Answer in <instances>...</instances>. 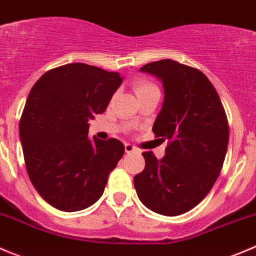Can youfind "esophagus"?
Here are the masks:
<instances>
[{
	"label": "esophagus",
	"instance_id": "esophagus-1",
	"mask_svg": "<svg viewBox=\"0 0 256 256\" xmlns=\"http://www.w3.org/2000/svg\"><path fill=\"white\" fill-rule=\"evenodd\" d=\"M124 149H126V153H136V148L134 146H132V144H129V143H127L124 146Z\"/></svg>",
	"mask_w": 256,
	"mask_h": 256
}]
</instances>
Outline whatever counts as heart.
Returning <instances> with one entry per match:
<instances>
[{
	"label": "heart",
	"mask_w": 256,
	"mask_h": 256,
	"mask_svg": "<svg viewBox=\"0 0 256 256\" xmlns=\"http://www.w3.org/2000/svg\"><path fill=\"white\" fill-rule=\"evenodd\" d=\"M134 90H136V94H142V93L144 92H148V90H156V86L153 84L152 82H149V80H138V82L134 84Z\"/></svg>",
	"instance_id": "1"
}]
</instances>
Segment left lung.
<instances>
[{
	"mask_svg": "<svg viewBox=\"0 0 256 256\" xmlns=\"http://www.w3.org/2000/svg\"><path fill=\"white\" fill-rule=\"evenodd\" d=\"M160 78L164 102L153 126L168 140L166 156L144 152L146 166L134 176L142 203L162 215H180L198 206L222 172L229 142L226 113L202 70L162 60L140 68Z\"/></svg>",
	"mask_w": 256,
	"mask_h": 256,
	"instance_id": "obj_1",
	"label": "left lung"
}]
</instances>
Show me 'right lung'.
<instances>
[{"instance_id": "1", "label": "right lung", "mask_w": 256, "mask_h": 256, "mask_svg": "<svg viewBox=\"0 0 256 256\" xmlns=\"http://www.w3.org/2000/svg\"><path fill=\"white\" fill-rule=\"evenodd\" d=\"M118 72L86 63L47 70L34 83L20 120L27 173L54 208L78 212L94 204L124 154L118 139L88 138V120L107 110L122 83Z\"/></svg>"}]
</instances>
